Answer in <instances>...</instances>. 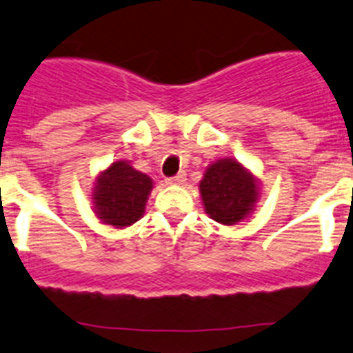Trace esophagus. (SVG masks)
Wrapping results in <instances>:
<instances>
[{"label": "esophagus", "instance_id": "obj_1", "mask_svg": "<svg viewBox=\"0 0 353 353\" xmlns=\"http://www.w3.org/2000/svg\"><path fill=\"white\" fill-rule=\"evenodd\" d=\"M184 181H186V174H184V172L176 174V176H172V177H167V184H170V186H177V184H183Z\"/></svg>", "mask_w": 353, "mask_h": 353}]
</instances>
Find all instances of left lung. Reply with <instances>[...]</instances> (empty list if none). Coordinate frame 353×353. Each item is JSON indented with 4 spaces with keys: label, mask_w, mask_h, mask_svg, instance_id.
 Returning a JSON list of instances; mask_svg holds the SVG:
<instances>
[{
    "label": "left lung",
    "mask_w": 353,
    "mask_h": 353,
    "mask_svg": "<svg viewBox=\"0 0 353 353\" xmlns=\"http://www.w3.org/2000/svg\"><path fill=\"white\" fill-rule=\"evenodd\" d=\"M205 212L214 221L231 225L252 212L259 188L252 174L231 159L212 163L200 181Z\"/></svg>",
    "instance_id": "1"
}]
</instances>
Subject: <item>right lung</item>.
I'll return each mask as SVG.
<instances>
[{"instance_id":"1","label":"right lung","mask_w":353,"mask_h":353,"mask_svg":"<svg viewBox=\"0 0 353 353\" xmlns=\"http://www.w3.org/2000/svg\"><path fill=\"white\" fill-rule=\"evenodd\" d=\"M153 183L125 162H114L97 181L93 190L94 212L105 224L125 228L145 214Z\"/></svg>"}]
</instances>
